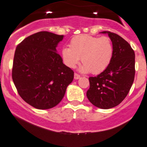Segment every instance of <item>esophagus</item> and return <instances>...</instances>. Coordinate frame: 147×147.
<instances>
[{
  "label": "esophagus",
  "instance_id": "1",
  "mask_svg": "<svg viewBox=\"0 0 147 147\" xmlns=\"http://www.w3.org/2000/svg\"><path fill=\"white\" fill-rule=\"evenodd\" d=\"M80 78V75H78V73H75V75H74V78H75V80H78Z\"/></svg>",
  "mask_w": 147,
  "mask_h": 147
}]
</instances>
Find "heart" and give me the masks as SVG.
Listing matches in <instances>:
<instances>
[{"mask_svg":"<svg viewBox=\"0 0 147 147\" xmlns=\"http://www.w3.org/2000/svg\"><path fill=\"white\" fill-rule=\"evenodd\" d=\"M69 48H63L61 56L64 64L69 68H75L81 58L83 65L80 70L98 75L108 67L113 57L114 48L108 37L77 35L72 38Z\"/></svg>","mask_w":147,"mask_h":147,"instance_id":"heart-1","label":"heart"}]
</instances>
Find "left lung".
Listing matches in <instances>:
<instances>
[{
  "mask_svg": "<svg viewBox=\"0 0 147 147\" xmlns=\"http://www.w3.org/2000/svg\"><path fill=\"white\" fill-rule=\"evenodd\" d=\"M112 40L113 57L108 67L96 77H90L86 96L94 106L104 109L120 105L132 86L135 77V53L122 37L104 31Z\"/></svg>",
  "mask_w": 147,
  "mask_h": 147,
  "instance_id": "1",
  "label": "left lung"
}]
</instances>
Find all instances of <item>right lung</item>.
Returning a JSON list of instances; mask_svg holds the SVG:
<instances>
[{"label": "right lung", "mask_w": 147, "mask_h": 147, "mask_svg": "<svg viewBox=\"0 0 147 147\" xmlns=\"http://www.w3.org/2000/svg\"><path fill=\"white\" fill-rule=\"evenodd\" d=\"M64 35L42 31L18 45L13 57L12 79L24 101L38 109H48L61 101L73 80V70L57 53Z\"/></svg>", "instance_id": "add662e5"}]
</instances>
